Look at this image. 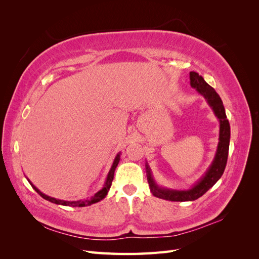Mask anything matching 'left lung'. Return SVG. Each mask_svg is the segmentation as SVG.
<instances>
[{
  "instance_id": "obj_1",
  "label": "left lung",
  "mask_w": 259,
  "mask_h": 259,
  "mask_svg": "<svg viewBox=\"0 0 259 259\" xmlns=\"http://www.w3.org/2000/svg\"><path fill=\"white\" fill-rule=\"evenodd\" d=\"M190 84L192 88L197 89V91L205 97L208 105L213 108V110L216 116L221 122V128H219V143L215 159L213 161L208 170L206 171L205 176L203 177L200 182L195 185L192 189L187 191H175V190H165L161 189L155 185L154 180L151 177L150 169L147 165V173H148V183L150 186L152 194L156 198L168 200V201H194L202 197L209 188L213 187L217 180L222 177L227 164V159H228V151H229V142H230V125L229 121L227 120V115L225 112V108L223 101L219 97L215 90L209 86L204 79L197 72H190Z\"/></svg>"
}]
</instances>
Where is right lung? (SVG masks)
Segmentation results:
<instances>
[{"mask_svg": "<svg viewBox=\"0 0 259 259\" xmlns=\"http://www.w3.org/2000/svg\"><path fill=\"white\" fill-rule=\"evenodd\" d=\"M119 161H120V155L117 154L116 158L114 159L113 164H112V167H111L110 171H109L107 180H106V184H105L103 189L99 190L97 193H95L94 195H92V197H90V198H88V199H84V200H76V201L56 200V199L48 197V195L43 194L40 190L36 189V188H35L32 184H31V183H30V185L32 186L33 189H34L38 194H40L43 199L48 200V201H50V202H52V203H55V204H60V205H66V206H73V207H83V206L92 205V204H94V203H96V202H99L100 200H103V199L106 197V195H107L109 189H110V187H111L112 180H113V176H114V170H115V168H116V166H117V164H119Z\"/></svg>", "mask_w": 259, "mask_h": 259, "instance_id": "right-lung-1", "label": "right lung"}]
</instances>
